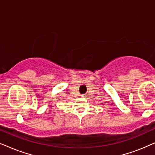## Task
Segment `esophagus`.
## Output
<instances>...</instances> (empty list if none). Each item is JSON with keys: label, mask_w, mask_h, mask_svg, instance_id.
<instances>
[{"label": "esophagus", "mask_w": 155, "mask_h": 155, "mask_svg": "<svg viewBox=\"0 0 155 155\" xmlns=\"http://www.w3.org/2000/svg\"><path fill=\"white\" fill-rule=\"evenodd\" d=\"M82 97H86V94H82Z\"/></svg>", "instance_id": "esophagus-1"}]
</instances>
